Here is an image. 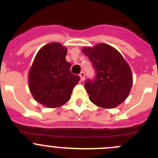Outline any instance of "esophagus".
<instances>
[{
	"mask_svg": "<svg viewBox=\"0 0 158 158\" xmlns=\"http://www.w3.org/2000/svg\"><path fill=\"white\" fill-rule=\"evenodd\" d=\"M79 76H80V77H81V81H83L85 80V72L81 73Z\"/></svg>",
	"mask_w": 158,
	"mask_h": 158,
	"instance_id": "obj_1",
	"label": "esophagus"
}]
</instances>
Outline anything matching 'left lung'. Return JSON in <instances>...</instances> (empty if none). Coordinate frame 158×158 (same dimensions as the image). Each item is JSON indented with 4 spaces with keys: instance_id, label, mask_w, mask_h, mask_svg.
<instances>
[{
    "instance_id": "8db88e82",
    "label": "left lung",
    "mask_w": 158,
    "mask_h": 158,
    "mask_svg": "<svg viewBox=\"0 0 158 158\" xmlns=\"http://www.w3.org/2000/svg\"><path fill=\"white\" fill-rule=\"evenodd\" d=\"M81 51L89 57L96 73L94 80L85 84L89 100L107 109L122 104L133 84L131 69L122 54L106 43L84 47Z\"/></svg>"
}]
</instances>
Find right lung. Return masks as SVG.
I'll return each mask as SVG.
<instances>
[{
  "label": "right lung",
  "mask_w": 158,
  "mask_h": 158,
  "mask_svg": "<svg viewBox=\"0 0 158 158\" xmlns=\"http://www.w3.org/2000/svg\"><path fill=\"white\" fill-rule=\"evenodd\" d=\"M67 48L51 43L38 51L28 73V87L32 96L47 107L65 104L80 77L72 74L71 64L65 60Z\"/></svg>",
  "instance_id": "obj_1"
}]
</instances>
